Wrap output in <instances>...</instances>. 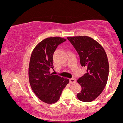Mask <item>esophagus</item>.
<instances>
[{
	"label": "esophagus",
	"mask_w": 123,
	"mask_h": 123,
	"mask_svg": "<svg viewBox=\"0 0 123 123\" xmlns=\"http://www.w3.org/2000/svg\"><path fill=\"white\" fill-rule=\"evenodd\" d=\"M69 82L70 84H73V83H75L76 82V80L74 79H70L69 80Z\"/></svg>",
	"instance_id": "34e87169"
}]
</instances>
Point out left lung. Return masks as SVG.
Segmentation results:
<instances>
[{
    "label": "left lung",
    "mask_w": 123,
    "mask_h": 123,
    "mask_svg": "<svg viewBox=\"0 0 123 123\" xmlns=\"http://www.w3.org/2000/svg\"><path fill=\"white\" fill-rule=\"evenodd\" d=\"M67 39L79 55L81 65L87 68V73L77 80L82 88L77 97L83 102H91L102 93L108 81L109 66L107 55L102 46L88 36Z\"/></svg>",
    "instance_id": "1"
}]
</instances>
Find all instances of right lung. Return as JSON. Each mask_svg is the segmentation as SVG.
<instances>
[{"mask_svg":"<svg viewBox=\"0 0 123 123\" xmlns=\"http://www.w3.org/2000/svg\"><path fill=\"white\" fill-rule=\"evenodd\" d=\"M60 37H51L40 42L32 51L29 65V80L32 90L42 101L48 104L57 102L69 79L51 74L53 54L59 44L65 42Z\"/></svg>","mask_w":123,"mask_h":123,"instance_id":"obj_1","label":"right lung"}]
</instances>
